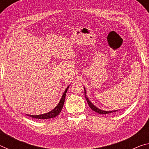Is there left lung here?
<instances>
[{
    "instance_id": "left-lung-1",
    "label": "left lung",
    "mask_w": 149,
    "mask_h": 149,
    "mask_svg": "<svg viewBox=\"0 0 149 149\" xmlns=\"http://www.w3.org/2000/svg\"><path fill=\"white\" fill-rule=\"evenodd\" d=\"M84 91H85V99H86V100H87V102L88 103V104H89V107L91 108V109H92L93 111H95V112H97V113H99V114H110V113H112V112H117V111L120 110H116L106 111V110H103L100 109V108H97V107H96V106H95L90 101L89 98L87 97L86 89H85V87H84Z\"/></svg>"
}]
</instances>
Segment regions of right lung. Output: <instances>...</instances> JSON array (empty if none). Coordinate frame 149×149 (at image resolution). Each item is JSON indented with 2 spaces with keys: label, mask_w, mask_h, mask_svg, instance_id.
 Returning <instances> with one entry per match:
<instances>
[{
  "label": "right lung",
  "mask_w": 149,
  "mask_h": 149,
  "mask_svg": "<svg viewBox=\"0 0 149 149\" xmlns=\"http://www.w3.org/2000/svg\"><path fill=\"white\" fill-rule=\"evenodd\" d=\"M70 87L68 86V87L65 89L64 91V93L62 94V96L61 97V99L60 100V102H58V104H57V106L55 107L54 109H52V110H50V112L45 113V114H39V115H30V114H27L29 116L33 118H37V119H41V120H45V119H50V118H53L54 117L57 116L58 115L63 108V106H64V101H65V95H66L67 91L68 89V88Z\"/></svg>",
  "instance_id": "right-lung-1"
}]
</instances>
